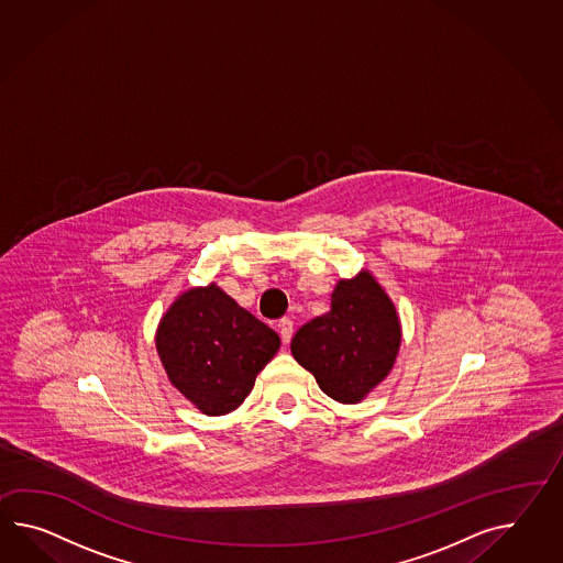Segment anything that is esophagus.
<instances>
[{
  "instance_id": "1",
  "label": "esophagus",
  "mask_w": 563,
  "mask_h": 563,
  "mask_svg": "<svg viewBox=\"0 0 563 563\" xmlns=\"http://www.w3.org/2000/svg\"><path fill=\"white\" fill-rule=\"evenodd\" d=\"M278 331H280V338H283V342H290V338H292V321L285 317V319H280V323H278Z\"/></svg>"
}]
</instances>
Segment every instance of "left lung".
<instances>
[{
    "label": "left lung",
    "instance_id": "left-lung-1",
    "mask_svg": "<svg viewBox=\"0 0 563 563\" xmlns=\"http://www.w3.org/2000/svg\"><path fill=\"white\" fill-rule=\"evenodd\" d=\"M400 338L395 302L376 276L362 268L354 278H340L330 313L305 323L290 352L328 397L356 405L393 371Z\"/></svg>",
    "mask_w": 563,
    "mask_h": 563
}]
</instances>
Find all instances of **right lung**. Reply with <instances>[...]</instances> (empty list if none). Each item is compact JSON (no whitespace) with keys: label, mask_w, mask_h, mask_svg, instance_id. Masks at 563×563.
<instances>
[{"label":"right lung","mask_w":563,"mask_h":563,"mask_svg":"<svg viewBox=\"0 0 563 563\" xmlns=\"http://www.w3.org/2000/svg\"><path fill=\"white\" fill-rule=\"evenodd\" d=\"M170 384L209 417L235 411L280 338L216 283L179 295L154 335Z\"/></svg>","instance_id":"1"}]
</instances>
